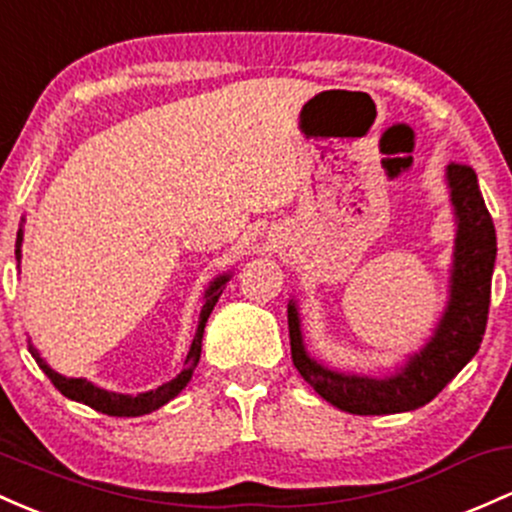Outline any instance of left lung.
<instances>
[{"label": "left lung", "mask_w": 512, "mask_h": 512, "mask_svg": "<svg viewBox=\"0 0 512 512\" xmlns=\"http://www.w3.org/2000/svg\"><path fill=\"white\" fill-rule=\"evenodd\" d=\"M452 204L457 211L452 299L425 350L411 357L398 374L372 379L320 367L303 350L299 313L289 303L291 359L303 381L335 408L355 415L415 411L437 396L466 362L479 352L491 306V277L496 265V228L481 196L476 172L464 162L447 167Z\"/></svg>", "instance_id": "left-lung-1"}]
</instances>
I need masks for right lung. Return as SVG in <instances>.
Returning a JSON list of instances; mask_svg holds the SVG:
<instances>
[{"mask_svg": "<svg viewBox=\"0 0 512 512\" xmlns=\"http://www.w3.org/2000/svg\"><path fill=\"white\" fill-rule=\"evenodd\" d=\"M19 247H21V230H19V235H16V257H21ZM226 282H228V277H218L216 282L209 286V291H206V296H204L206 301H204V308H201L199 325H196L192 350H189L182 374H179L177 379L167 381V384L157 386L155 391L138 393V396H121V393L97 389V386H92L89 381H84V379H65V376L53 372V369H50L48 364L38 357L36 347L33 345H28V352L36 357L38 367H41L43 372H46L48 379L53 381L55 389L63 393V396L72 398V401H80V403H84V406L94 408V411L106 413V415H116V418H136V415L153 413L160 406H165L167 401H172V398L189 384V379H192L196 364H199V357H201V338H204L206 320H209L213 306H216V301H218V296L223 294V286H226Z\"/></svg>", "mask_w": 512, "mask_h": 512, "instance_id": "obj_1", "label": "right lung"}]
</instances>
